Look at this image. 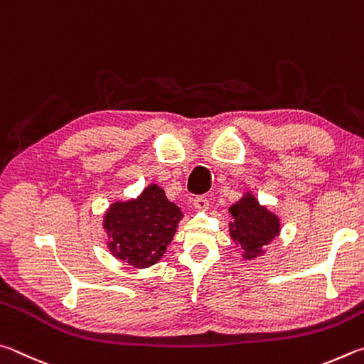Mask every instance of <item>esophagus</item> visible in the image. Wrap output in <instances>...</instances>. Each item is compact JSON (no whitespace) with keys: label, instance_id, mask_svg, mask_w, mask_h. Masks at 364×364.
I'll list each match as a JSON object with an SVG mask.
<instances>
[{"label":"esophagus","instance_id":"1","mask_svg":"<svg viewBox=\"0 0 364 364\" xmlns=\"http://www.w3.org/2000/svg\"><path fill=\"white\" fill-rule=\"evenodd\" d=\"M193 206H195V209H198V211H208L209 201L206 196H195Z\"/></svg>","mask_w":364,"mask_h":364}]
</instances>
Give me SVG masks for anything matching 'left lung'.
Returning <instances> with one entry per match:
<instances>
[{
  "label": "left lung",
  "mask_w": 364,
  "mask_h": 364,
  "mask_svg": "<svg viewBox=\"0 0 364 364\" xmlns=\"http://www.w3.org/2000/svg\"><path fill=\"white\" fill-rule=\"evenodd\" d=\"M228 211L233 218L228 224L230 237L243 250V257L251 260L262 256L264 247L279 233L278 215L259 205L251 193H246Z\"/></svg>",
  "instance_id": "8db88e82"
}]
</instances>
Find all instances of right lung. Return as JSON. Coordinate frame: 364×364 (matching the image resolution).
I'll use <instances>...</instances> for the list:
<instances>
[{
    "label": "right lung",
    "mask_w": 364,
    "mask_h": 364,
    "mask_svg": "<svg viewBox=\"0 0 364 364\" xmlns=\"http://www.w3.org/2000/svg\"><path fill=\"white\" fill-rule=\"evenodd\" d=\"M182 213L166 198L156 183L144 188L136 200L117 201L104 215L108 250L137 269L156 264L174 238Z\"/></svg>",
    "instance_id": "obj_1"
}]
</instances>
